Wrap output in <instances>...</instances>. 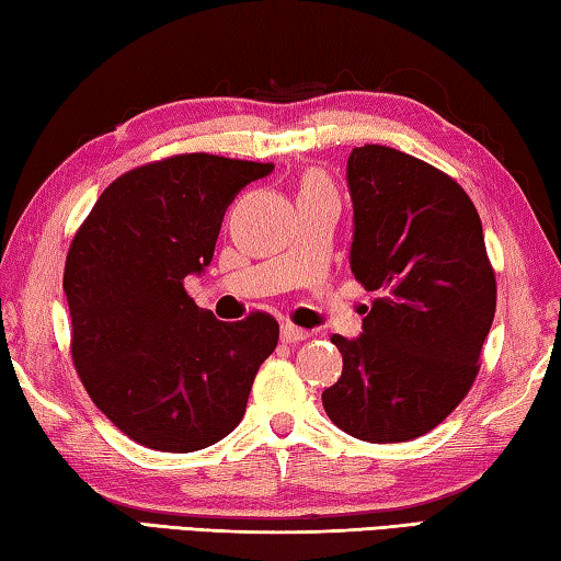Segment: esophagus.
I'll return each instance as SVG.
<instances>
[{
  "instance_id": "esophagus-1",
  "label": "esophagus",
  "mask_w": 561,
  "mask_h": 561,
  "mask_svg": "<svg viewBox=\"0 0 561 561\" xmlns=\"http://www.w3.org/2000/svg\"><path fill=\"white\" fill-rule=\"evenodd\" d=\"M311 331L307 329H299L294 324H282V341H287V344H299V341L309 339Z\"/></svg>"
}]
</instances>
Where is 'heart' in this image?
Returning <instances> with one entry per match:
<instances>
[{
	"label": "heart",
	"mask_w": 561,
	"mask_h": 561,
	"mask_svg": "<svg viewBox=\"0 0 561 561\" xmlns=\"http://www.w3.org/2000/svg\"><path fill=\"white\" fill-rule=\"evenodd\" d=\"M321 185H329V183H327V178L319 175V173H309V175H304V180H301V190L321 187Z\"/></svg>",
	"instance_id": "b5f03b06"
}]
</instances>
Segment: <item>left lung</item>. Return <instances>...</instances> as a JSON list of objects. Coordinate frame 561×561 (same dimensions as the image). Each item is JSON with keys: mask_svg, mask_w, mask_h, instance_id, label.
<instances>
[{"mask_svg": "<svg viewBox=\"0 0 561 561\" xmlns=\"http://www.w3.org/2000/svg\"><path fill=\"white\" fill-rule=\"evenodd\" d=\"M346 180L351 272L378 297L364 334L331 336L344 371L321 403L358 440L405 443L468 396L495 319V272L478 210L443 170L364 146L351 150Z\"/></svg>", "mask_w": 561, "mask_h": 561, "instance_id": "1", "label": "left lung"}]
</instances>
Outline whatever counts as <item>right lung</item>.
I'll use <instances>...</instances> for the list:
<instances>
[{
    "mask_svg": "<svg viewBox=\"0 0 561 561\" xmlns=\"http://www.w3.org/2000/svg\"><path fill=\"white\" fill-rule=\"evenodd\" d=\"M272 163L210 153L128 170L103 190L66 254L71 358L99 411L140 445L193 453L240 425L279 341L254 311L217 321L185 291L213 262L225 210Z\"/></svg>",
    "mask_w": 561,
    "mask_h": 561,
    "instance_id": "right-lung-1",
    "label": "right lung"
}]
</instances>
